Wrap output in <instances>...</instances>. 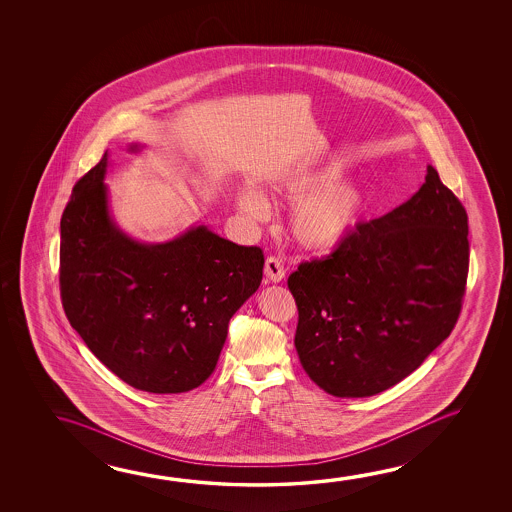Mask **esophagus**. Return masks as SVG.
<instances>
[{
	"instance_id": "obj_1",
	"label": "esophagus",
	"mask_w": 512,
	"mask_h": 512,
	"mask_svg": "<svg viewBox=\"0 0 512 512\" xmlns=\"http://www.w3.org/2000/svg\"><path fill=\"white\" fill-rule=\"evenodd\" d=\"M264 275L268 278L269 282H273V284H278V282H282L285 277L284 266H282V262L277 259V257H268L266 259V264H264Z\"/></svg>"
}]
</instances>
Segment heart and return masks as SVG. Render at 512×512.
I'll return each instance as SVG.
<instances>
[{"mask_svg":"<svg viewBox=\"0 0 512 512\" xmlns=\"http://www.w3.org/2000/svg\"><path fill=\"white\" fill-rule=\"evenodd\" d=\"M350 166L332 159L293 169L269 184L275 200L296 203L291 214V237L298 248L312 255H328L339 250L361 228L373 203V189L361 182L346 180ZM239 212L250 221L268 218V205L252 189L235 196Z\"/></svg>","mask_w":512,"mask_h":512,"instance_id":"b5f03b06","label":"heart"}]
</instances>
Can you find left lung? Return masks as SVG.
<instances>
[{
  "label": "left lung",
  "instance_id": "left-lung-1",
  "mask_svg": "<svg viewBox=\"0 0 512 512\" xmlns=\"http://www.w3.org/2000/svg\"><path fill=\"white\" fill-rule=\"evenodd\" d=\"M470 264L468 214L427 166L418 193L287 280L305 373L337 398L382 393L450 336Z\"/></svg>",
  "mask_w": 512,
  "mask_h": 512
}]
</instances>
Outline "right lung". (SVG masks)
<instances>
[{
  "mask_svg": "<svg viewBox=\"0 0 512 512\" xmlns=\"http://www.w3.org/2000/svg\"><path fill=\"white\" fill-rule=\"evenodd\" d=\"M109 157L76 182L60 219L62 305L87 348L128 386L191 391L210 377L228 321L259 289L264 255L203 223L166 243L137 241L110 212Z\"/></svg>",
  "mask_w": 512,
  "mask_h": 512,
  "instance_id": "add662e5",
  "label": "right lung"
}]
</instances>
